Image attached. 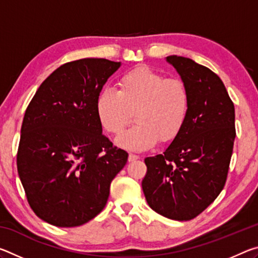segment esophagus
Wrapping results in <instances>:
<instances>
[{
  "label": "esophagus",
  "instance_id": "esophagus-1",
  "mask_svg": "<svg viewBox=\"0 0 258 258\" xmlns=\"http://www.w3.org/2000/svg\"><path fill=\"white\" fill-rule=\"evenodd\" d=\"M139 158H140V157L138 155H134V154L128 155V161H135V160H138Z\"/></svg>",
  "mask_w": 258,
  "mask_h": 258
}]
</instances>
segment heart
I'll return each mask as SVG.
<instances>
[{
  "label": "heart",
  "instance_id": "1",
  "mask_svg": "<svg viewBox=\"0 0 258 258\" xmlns=\"http://www.w3.org/2000/svg\"><path fill=\"white\" fill-rule=\"evenodd\" d=\"M190 93L178 78H166L140 66L118 81V92L104 89L97 99V113L108 133L119 135L134 118L137 125L117 139L128 150H145L158 141H173L186 123Z\"/></svg>",
  "mask_w": 258,
  "mask_h": 258
}]
</instances>
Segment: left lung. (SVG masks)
<instances>
[{"label":"left lung","instance_id":"8db88e82","mask_svg":"<svg viewBox=\"0 0 258 258\" xmlns=\"http://www.w3.org/2000/svg\"><path fill=\"white\" fill-rule=\"evenodd\" d=\"M190 93L180 134L161 155L147 157L142 181L149 206L160 215L189 221L203 213L225 185L235 139L234 104L211 69L184 56L166 58Z\"/></svg>","mask_w":258,"mask_h":258}]
</instances>
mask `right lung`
I'll return each mask as SVG.
<instances>
[{
    "mask_svg": "<svg viewBox=\"0 0 258 258\" xmlns=\"http://www.w3.org/2000/svg\"><path fill=\"white\" fill-rule=\"evenodd\" d=\"M120 62L86 58L60 66L26 109L17 168L33 212L73 228L106 206L110 183L128 154L102 134L97 99Z\"/></svg>",
    "mask_w": 258,
    "mask_h": 258,
    "instance_id": "1",
    "label": "right lung"
}]
</instances>
